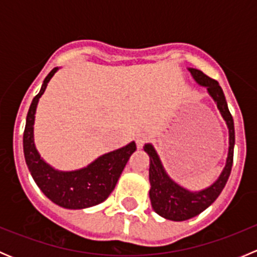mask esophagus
<instances>
[{
	"label": "esophagus",
	"instance_id": "esophagus-1",
	"mask_svg": "<svg viewBox=\"0 0 257 257\" xmlns=\"http://www.w3.org/2000/svg\"><path fill=\"white\" fill-rule=\"evenodd\" d=\"M147 139H148L147 133H144V132H139V133L136 136V142H137V145H138V148L143 147L145 142H147Z\"/></svg>",
	"mask_w": 257,
	"mask_h": 257
}]
</instances>
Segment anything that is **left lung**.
<instances>
[{
    "label": "left lung",
    "instance_id": "8db88e82",
    "mask_svg": "<svg viewBox=\"0 0 257 257\" xmlns=\"http://www.w3.org/2000/svg\"><path fill=\"white\" fill-rule=\"evenodd\" d=\"M188 71L196 84L205 88L209 97L216 104L220 115L226 123L227 131H229V149H227L225 167L220 173L219 178L211 185L206 186L201 190H190V189L180 185L178 181H175L168 174L154 145L152 143L144 145V150L149 155L150 159L149 198L153 210L162 217L172 220V221H184V220L191 219L208 209L216 200L224 186L226 185V181L231 173L232 158H234V120L229 112V108H227V103L221 87L216 80L211 79L199 69L189 67Z\"/></svg>",
    "mask_w": 257,
    "mask_h": 257
}]
</instances>
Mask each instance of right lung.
<instances>
[{"mask_svg":"<svg viewBox=\"0 0 257 257\" xmlns=\"http://www.w3.org/2000/svg\"><path fill=\"white\" fill-rule=\"evenodd\" d=\"M52 69L42 83L40 93L33 98L26 118L23 153L33 180L51 201L64 209L80 210L103 203L115 188L118 179L136 152V142L100 155L92 163L76 170H58L49 165L38 153L35 143V119L38 102L49 80L58 71Z\"/></svg>","mask_w":257,"mask_h":257,"instance_id":"1","label":"right lung"}]
</instances>
